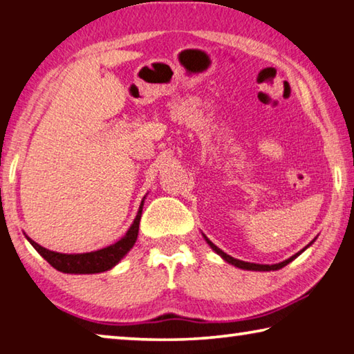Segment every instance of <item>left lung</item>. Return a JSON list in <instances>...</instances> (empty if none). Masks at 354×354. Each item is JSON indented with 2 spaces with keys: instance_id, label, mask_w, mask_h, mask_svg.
Here are the masks:
<instances>
[{
  "instance_id": "8db88e82",
  "label": "left lung",
  "mask_w": 354,
  "mask_h": 354,
  "mask_svg": "<svg viewBox=\"0 0 354 354\" xmlns=\"http://www.w3.org/2000/svg\"><path fill=\"white\" fill-rule=\"evenodd\" d=\"M203 237H205V241L207 242V245L209 247H211L215 253H217L221 259H223L225 262H227V263H231V266H234V267H237V268H242V270H253V272H272V270H279V268H283V267H286L287 263L289 262H292L293 259H297V257L303 253L304 250L306 248H309L310 245H313L314 242H315V239L310 243H308L306 247H304L303 250H299L298 253H295L293 256H290L289 259H286V261H283V262H278V263H272V266H268V263H253V262H245V261H239V259H234V257L232 256H230V254H226L225 251H221L217 245H214L211 241H209V239L203 234Z\"/></svg>"
}]
</instances>
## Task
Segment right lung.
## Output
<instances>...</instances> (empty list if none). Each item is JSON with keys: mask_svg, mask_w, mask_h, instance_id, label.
<instances>
[{"mask_svg": "<svg viewBox=\"0 0 354 354\" xmlns=\"http://www.w3.org/2000/svg\"><path fill=\"white\" fill-rule=\"evenodd\" d=\"M145 196H143V200L139 206V211H137L136 218L133 221V225L129 226V230L127 231V234L120 239V241L109 245V247L106 248L91 251V253L67 254V253H57V251L46 250L41 247V245L35 243L32 239H29L26 234L25 237L28 239V242L37 250V253L44 257L51 267H55L59 272L70 273V274H92V273L107 272L115 267L117 263L129 253L131 248L134 247L137 236H139V225H140L142 209H143V203H145Z\"/></svg>", "mask_w": 354, "mask_h": 354, "instance_id": "obj_1", "label": "right lung"}]
</instances>
